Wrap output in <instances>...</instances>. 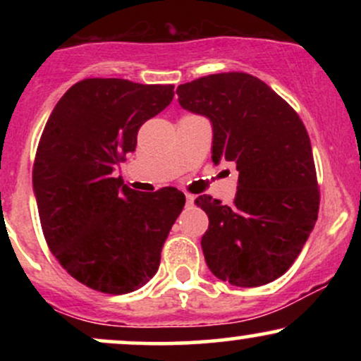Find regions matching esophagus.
Wrapping results in <instances>:
<instances>
[{"mask_svg": "<svg viewBox=\"0 0 361 361\" xmlns=\"http://www.w3.org/2000/svg\"><path fill=\"white\" fill-rule=\"evenodd\" d=\"M193 202H195V197H193V195L186 193V205H193Z\"/></svg>", "mask_w": 361, "mask_h": 361, "instance_id": "obj_1", "label": "esophagus"}]
</instances>
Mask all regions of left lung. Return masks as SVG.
<instances>
[{
  "instance_id": "1",
  "label": "left lung",
  "mask_w": 361,
  "mask_h": 361,
  "mask_svg": "<svg viewBox=\"0 0 361 361\" xmlns=\"http://www.w3.org/2000/svg\"><path fill=\"white\" fill-rule=\"evenodd\" d=\"M185 110L212 123V161L239 171L233 205L210 195L195 204L209 215L202 235L207 267L235 287H259L292 267L312 233L319 186L307 130L267 82L221 73L180 85Z\"/></svg>"
}]
</instances>
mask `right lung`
<instances>
[{
    "label": "right lung",
    "mask_w": 361,
    "mask_h": 361,
    "mask_svg": "<svg viewBox=\"0 0 361 361\" xmlns=\"http://www.w3.org/2000/svg\"><path fill=\"white\" fill-rule=\"evenodd\" d=\"M173 88L88 78L66 91L45 123L34 163L44 238L61 267L98 292L146 285L183 210L176 188L135 192L111 175L135 151L140 126L171 103Z\"/></svg>",
    "instance_id": "obj_1"
}]
</instances>
